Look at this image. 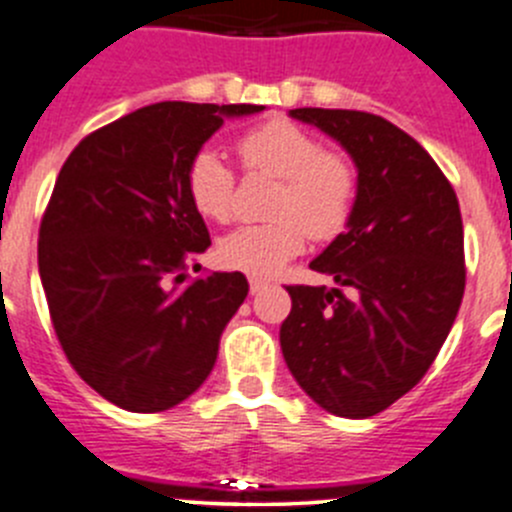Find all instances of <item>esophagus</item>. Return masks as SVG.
Wrapping results in <instances>:
<instances>
[{"label": "esophagus", "mask_w": 512, "mask_h": 512, "mask_svg": "<svg viewBox=\"0 0 512 512\" xmlns=\"http://www.w3.org/2000/svg\"><path fill=\"white\" fill-rule=\"evenodd\" d=\"M267 288V280H262V278H250V293L255 295V293H260V290H265Z\"/></svg>", "instance_id": "esophagus-1"}]
</instances>
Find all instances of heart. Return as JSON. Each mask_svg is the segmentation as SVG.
Returning a JSON list of instances; mask_svg holds the SVG:
<instances>
[{"mask_svg":"<svg viewBox=\"0 0 512 512\" xmlns=\"http://www.w3.org/2000/svg\"><path fill=\"white\" fill-rule=\"evenodd\" d=\"M247 171L280 179L272 197V222L242 224L217 247L219 262L255 278L278 272L313 240L343 232L356 204V169L346 156L326 151L313 133L288 121L252 128L237 141ZM186 194L202 217L227 222L234 207V171L214 148L194 154L186 169Z\"/></svg>","mask_w":512,"mask_h":512,"instance_id":"obj_1","label":"heart"}]
</instances>
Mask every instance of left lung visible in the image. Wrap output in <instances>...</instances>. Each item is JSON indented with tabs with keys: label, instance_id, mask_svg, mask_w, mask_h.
Listing matches in <instances>:
<instances>
[{
	"label": "left lung",
	"instance_id": "obj_1",
	"mask_svg": "<svg viewBox=\"0 0 512 512\" xmlns=\"http://www.w3.org/2000/svg\"><path fill=\"white\" fill-rule=\"evenodd\" d=\"M358 169L353 214L310 270L336 288L288 285L280 326L290 374L336 417L384 412L422 381L465 295L460 202L409 133L364 111L295 108Z\"/></svg>",
	"mask_w": 512,
	"mask_h": 512
}]
</instances>
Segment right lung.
I'll return each mask as SVG.
<instances>
[{
  "instance_id": "1",
  "label": "right lung",
  "mask_w": 512,
  "mask_h": 512,
  "mask_svg": "<svg viewBox=\"0 0 512 512\" xmlns=\"http://www.w3.org/2000/svg\"><path fill=\"white\" fill-rule=\"evenodd\" d=\"M265 105H146L85 136L62 164L37 262L62 351L80 379L128 412H164L214 369L242 300V272L199 270L207 224L186 169L224 118Z\"/></svg>"
}]
</instances>
